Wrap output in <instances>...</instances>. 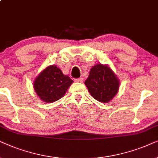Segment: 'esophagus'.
I'll list each match as a JSON object with an SVG mask.
<instances>
[{
	"label": "esophagus",
	"instance_id": "esophagus-1",
	"mask_svg": "<svg viewBox=\"0 0 158 158\" xmlns=\"http://www.w3.org/2000/svg\"><path fill=\"white\" fill-rule=\"evenodd\" d=\"M84 79L82 78H78V79H75L76 82H82Z\"/></svg>",
	"mask_w": 158,
	"mask_h": 158
}]
</instances>
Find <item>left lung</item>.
Listing matches in <instances>:
<instances>
[{"mask_svg":"<svg viewBox=\"0 0 158 158\" xmlns=\"http://www.w3.org/2000/svg\"><path fill=\"white\" fill-rule=\"evenodd\" d=\"M89 93L99 102H108L118 92L119 81L107 66L98 64L91 69L85 81Z\"/></svg>","mask_w":158,"mask_h":158,"instance_id":"left-lung-1","label":"left lung"}]
</instances>
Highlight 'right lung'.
<instances>
[{
	"mask_svg": "<svg viewBox=\"0 0 158 158\" xmlns=\"http://www.w3.org/2000/svg\"><path fill=\"white\" fill-rule=\"evenodd\" d=\"M73 80L56 66H50L42 71L34 82L39 98L46 102H53L64 95Z\"/></svg>",
	"mask_w": 158,
	"mask_h": 158,
	"instance_id": "add662e5",
	"label": "right lung"
}]
</instances>
